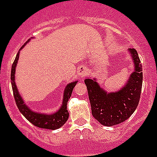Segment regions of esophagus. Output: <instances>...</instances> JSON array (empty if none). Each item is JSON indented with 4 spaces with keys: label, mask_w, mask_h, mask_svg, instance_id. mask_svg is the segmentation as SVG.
I'll return each instance as SVG.
<instances>
[{
    "label": "esophagus",
    "mask_w": 157,
    "mask_h": 157,
    "mask_svg": "<svg viewBox=\"0 0 157 157\" xmlns=\"http://www.w3.org/2000/svg\"><path fill=\"white\" fill-rule=\"evenodd\" d=\"M84 73H85V71H84V72H82V73L80 74V75H81V76H84Z\"/></svg>",
    "instance_id": "esophagus-1"
}]
</instances>
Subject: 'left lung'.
Instances as JSON below:
<instances>
[{"instance_id": "obj_1", "label": "left lung", "mask_w": 157, "mask_h": 157, "mask_svg": "<svg viewBox=\"0 0 157 157\" xmlns=\"http://www.w3.org/2000/svg\"><path fill=\"white\" fill-rule=\"evenodd\" d=\"M129 50L135 68L121 90L107 93L94 79L85 80L92 115L105 126H112L126 121L139 105L143 85V68L136 50Z\"/></svg>"}]
</instances>
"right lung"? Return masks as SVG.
Segmentation results:
<instances>
[{"label":"right lung","instance_id":"add662e5","mask_svg":"<svg viewBox=\"0 0 157 157\" xmlns=\"http://www.w3.org/2000/svg\"><path fill=\"white\" fill-rule=\"evenodd\" d=\"M30 40V39L27 41L28 43ZM26 43L21 47V49L26 45ZM20 49V50H21ZM18 57H19V52H18L16 58L12 65V69H11V85H12V89H13V98L15 100V103L17 104L18 110L23 115V117L29 121L35 126H37L39 128L48 129H57L63 126L66 121L68 119L69 113L67 109V101L70 98L73 90V88L77 83V81H73L71 83H69L65 88L63 94V104L61 107L59 108V111L56 112L52 113V114H41V113H37V112H33L32 110L26 106V104L23 102V98L18 93V89L14 82V74H15V67L18 63Z\"/></svg>","mask_w":157,"mask_h":157}]
</instances>
